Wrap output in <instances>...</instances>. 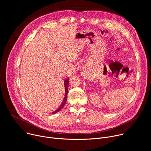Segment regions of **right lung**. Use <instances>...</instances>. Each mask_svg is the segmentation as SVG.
Segmentation results:
<instances>
[{"instance_id":"add662e5","label":"right lung","mask_w":151,"mask_h":151,"mask_svg":"<svg viewBox=\"0 0 151 151\" xmlns=\"http://www.w3.org/2000/svg\"><path fill=\"white\" fill-rule=\"evenodd\" d=\"M68 83H69V78L65 79L64 81V87H65V96L64 98L63 101L61 103V104L60 105V106L54 111H53L52 112V114H56L57 112H58L60 110H61L63 109V108L64 107V106L65 105L66 102H67V94H68ZM51 114V113H50Z\"/></svg>"}]
</instances>
